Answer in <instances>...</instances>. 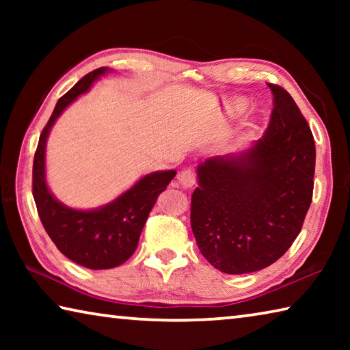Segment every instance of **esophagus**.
Returning a JSON list of instances; mask_svg holds the SVG:
<instances>
[{
  "label": "esophagus",
  "mask_w": 350,
  "mask_h": 350,
  "mask_svg": "<svg viewBox=\"0 0 350 350\" xmlns=\"http://www.w3.org/2000/svg\"><path fill=\"white\" fill-rule=\"evenodd\" d=\"M177 180H179L180 185L183 188H191L194 183H196V173H194L193 170H183L182 173L179 174V177H177Z\"/></svg>",
  "instance_id": "34e87169"
}]
</instances>
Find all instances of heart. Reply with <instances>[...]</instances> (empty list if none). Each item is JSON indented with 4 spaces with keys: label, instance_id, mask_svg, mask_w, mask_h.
Wrapping results in <instances>:
<instances>
[{
    "label": "heart",
    "instance_id": "heart-1",
    "mask_svg": "<svg viewBox=\"0 0 350 350\" xmlns=\"http://www.w3.org/2000/svg\"><path fill=\"white\" fill-rule=\"evenodd\" d=\"M247 109V102L242 98H234L228 103V114L232 117H238L241 114H244Z\"/></svg>",
    "mask_w": 350,
    "mask_h": 350
}]
</instances>
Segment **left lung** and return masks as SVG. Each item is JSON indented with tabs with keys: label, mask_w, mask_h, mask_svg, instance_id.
<instances>
[{
	"label": "left lung",
	"mask_w": 350,
	"mask_h": 350,
	"mask_svg": "<svg viewBox=\"0 0 350 350\" xmlns=\"http://www.w3.org/2000/svg\"><path fill=\"white\" fill-rule=\"evenodd\" d=\"M265 134L247 150L198 167L191 228L213 267L228 275L269 267L286 253L312 202L315 142L292 96L278 85Z\"/></svg>",
	"instance_id": "8db88e82"
}]
</instances>
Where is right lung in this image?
Masks as SVG:
<instances>
[{"instance_id":"right-lung-1","label":"right lung","mask_w":350,"mask_h":350,"mask_svg":"<svg viewBox=\"0 0 350 350\" xmlns=\"http://www.w3.org/2000/svg\"><path fill=\"white\" fill-rule=\"evenodd\" d=\"M106 72L108 68L92 70L58 100L40 135L32 171V193L46 233L64 256L91 270L117 267L131 258L159 194L176 176L174 170L154 171L112 202L94 210L70 208L51 193L46 182V142L51 128L62 112Z\"/></svg>"}]
</instances>
